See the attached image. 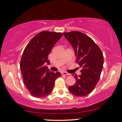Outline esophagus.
Here are the masks:
<instances>
[{
	"label": "esophagus",
	"mask_w": 122,
	"mask_h": 122,
	"mask_svg": "<svg viewBox=\"0 0 122 122\" xmlns=\"http://www.w3.org/2000/svg\"><path fill=\"white\" fill-rule=\"evenodd\" d=\"M61 74L64 75V76H69V75H70V74L68 73V72H65V71H63V72H62Z\"/></svg>",
	"instance_id": "esophagus-1"
}]
</instances>
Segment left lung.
Masks as SVG:
<instances>
[{
  "instance_id": "obj_1",
  "label": "left lung",
  "mask_w": 122,
  "mask_h": 122,
  "mask_svg": "<svg viewBox=\"0 0 122 122\" xmlns=\"http://www.w3.org/2000/svg\"><path fill=\"white\" fill-rule=\"evenodd\" d=\"M63 34L72 45L76 62L81 68V74L74 76L76 83L68 89L76 96H86L93 92L99 80L104 62L103 53L93 39L83 33L72 31Z\"/></svg>"
}]
</instances>
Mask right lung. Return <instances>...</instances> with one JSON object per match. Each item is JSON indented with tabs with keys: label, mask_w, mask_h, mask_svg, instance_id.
<instances>
[{
	"label": "right lung",
	"mask_w": 122,
	"mask_h": 122,
	"mask_svg": "<svg viewBox=\"0 0 122 122\" xmlns=\"http://www.w3.org/2000/svg\"><path fill=\"white\" fill-rule=\"evenodd\" d=\"M62 33L42 31L35 35L25 48L20 60L23 83L32 96L41 98L49 95L54 83L61 76L48 70V55Z\"/></svg>",
	"instance_id": "1"
}]
</instances>
